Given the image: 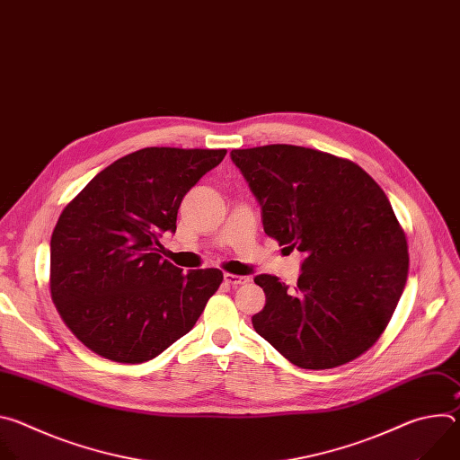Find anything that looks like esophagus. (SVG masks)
Listing matches in <instances>:
<instances>
[{"label": "esophagus", "instance_id": "esophagus-1", "mask_svg": "<svg viewBox=\"0 0 460 460\" xmlns=\"http://www.w3.org/2000/svg\"><path fill=\"white\" fill-rule=\"evenodd\" d=\"M224 280H226V284H229V286H242V284H247V282H249V277H240V275L226 273V275H224Z\"/></svg>", "mask_w": 460, "mask_h": 460}]
</instances>
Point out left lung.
Listing matches in <instances>:
<instances>
[{
    "label": "left lung",
    "mask_w": 460,
    "mask_h": 460,
    "mask_svg": "<svg viewBox=\"0 0 460 460\" xmlns=\"http://www.w3.org/2000/svg\"><path fill=\"white\" fill-rule=\"evenodd\" d=\"M268 236L304 254L295 291L258 275L254 332L304 369H330L384 333L408 280L406 234L385 192L357 164L298 146L231 151Z\"/></svg>",
    "instance_id": "obj_1"
}]
</instances>
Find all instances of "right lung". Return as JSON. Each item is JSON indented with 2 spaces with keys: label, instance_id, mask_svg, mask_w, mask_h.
I'll use <instances>...</instances> for the list:
<instances>
[{
  "label": "right lung",
  "instance_id": "1",
  "mask_svg": "<svg viewBox=\"0 0 460 460\" xmlns=\"http://www.w3.org/2000/svg\"><path fill=\"white\" fill-rule=\"evenodd\" d=\"M226 149L146 147L98 172L65 206L50 238V296L96 355L140 364L189 333L224 280L187 275L160 254L187 190Z\"/></svg>",
  "mask_w": 460,
  "mask_h": 460
}]
</instances>
